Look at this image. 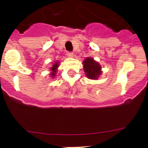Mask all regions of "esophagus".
<instances>
[{
    "label": "esophagus",
    "mask_w": 148,
    "mask_h": 148,
    "mask_svg": "<svg viewBox=\"0 0 148 148\" xmlns=\"http://www.w3.org/2000/svg\"><path fill=\"white\" fill-rule=\"evenodd\" d=\"M66 56H67L69 58H73V56H74V54H73V53H70V52H68L67 54H66Z\"/></svg>",
    "instance_id": "1"
}]
</instances>
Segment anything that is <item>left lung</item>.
I'll return each instance as SVG.
<instances>
[{"mask_svg": "<svg viewBox=\"0 0 148 148\" xmlns=\"http://www.w3.org/2000/svg\"><path fill=\"white\" fill-rule=\"evenodd\" d=\"M83 68L86 76L92 80H97L102 73L99 63L90 57H87L83 61Z\"/></svg>", "mask_w": 148, "mask_h": 148, "instance_id": "left-lung-1", "label": "left lung"}]
</instances>
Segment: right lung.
I'll return each mask as SVG.
<instances>
[{
  "instance_id": "add662e5",
  "label": "right lung",
  "mask_w": 148,
  "mask_h": 148,
  "mask_svg": "<svg viewBox=\"0 0 148 148\" xmlns=\"http://www.w3.org/2000/svg\"><path fill=\"white\" fill-rule=\"evenodd\" d=\"M59 65L60 64H59V63H58V61H56V62L53 63L52 66L49 67V71H50V73H49V75H50L51 78H54L55 77H56V73H57V72H58V67L59 66Z\"/></svg>"
}]
</instances>
